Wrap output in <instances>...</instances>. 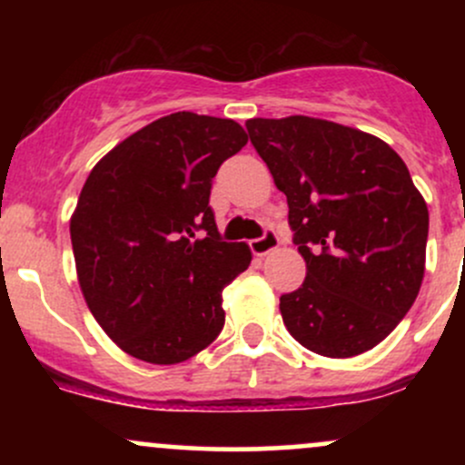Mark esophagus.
Returning <instances> with one entry per match:
<instances>
[{"instance_id": "esophagus-1", "label": "esophagus", "mask_w": 465, "mask_h": 465, "mask_svg": "<svg viewBox=\"0 0 465 465\" xmlns=\"http://www.w3.org/2000/svg\"><path fill=\"white\" fill-rule=\"evenodd\" d=\"M277 244H280V238H277V233L273 232V229H266L264 236L251 240L249 247H251V251H253V255L262 258V255L271 253V251L277 249Z\"/></svg>"}]
</instances>
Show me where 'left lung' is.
<instances>
[{"mask_svg": "<svg viewBox=\"0 0 465 465\" xmlns=\"http://www.w3.org/2000/svg\"><path fill=\"white\" fill-rule=\"evenodd\" d=\"M249 140L288 201L306 280L280 297L292 339L328 359L376 348L418 297L429 207L389 143L291 115L247 120Z\"/></svg>", "mask_w": 465, "mask_h": 465, "instance_id": "obj_1", "label": "left lung"}]
</instances>
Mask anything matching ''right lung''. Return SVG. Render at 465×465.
Wrapping results in <instances>:
<instances>
[{
	"label": "right lung",
	"mask_w": 465,
	"mask_h": 465,
	"mask_svg": "<svg viewBox=\"0 0 465 465\" xmlns=\"http://www.w3.org/2000/svg\"><path fill=\"white\" fill-rule=\"evenodd\" d=\"M247 140L238 122L179 111L117 143L84 181L69 221L78 284L133 359L177 365L221 334L223 288L251 251L221 238L210 190Z\"/></svg>",
	"instance_id": "add662e5"
}]
</instances>
